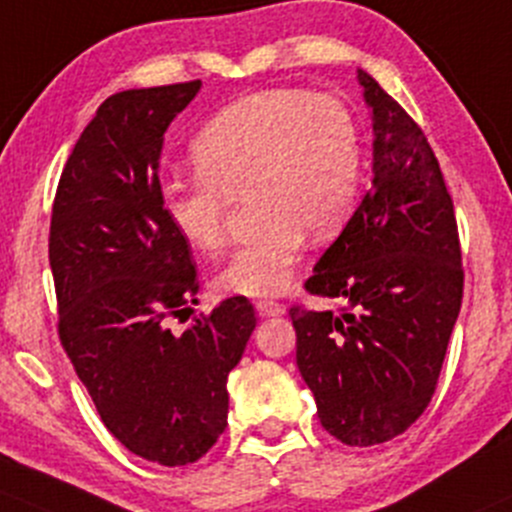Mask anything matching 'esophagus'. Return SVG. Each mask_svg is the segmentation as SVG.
Listing matches in <instances>:
<instances>
[{"mask_svg": "<svg viewBox=\"0 0 512 512\" xmlns=\"http://www.w3.org/2000/svg\"><path fill=\"white\" fill-rule=\"evenodd\" d=\"M256 310L261 315H268V318H273V315H283V313H286V308H283L281 303H276V300H268V298L256 300Z\"/></svg>", "mask_w": 512, "mask_h": 512, "instance_id": "esophagus-1", "label": "esophagus"}]
</instances>
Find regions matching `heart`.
I'll return each instance as SVG.
<instances>
[{
  "instance_id": "1",
  "label": "heart",
  "mask_w": 512,
  "mask_h": 512,
  "mask_svg": "<svg viewBox=\"0 0 512 512\" xmlns=\"http://www.w3.org/2000/svg\"><path fill=\"white\" fill-rule=\"evenodd\" d=\"M189 157L197 177H170L160 189L165 217L189 249L217 254L229 197L251 189L258 229L217 276L231 295L281 293L308 231L315 241L333 239L360 197V125L330 93L276 88L236 100L199 130Z\"/></svg>"
}]
</instances>
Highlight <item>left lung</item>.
Returning <instances> with one entry per match:
<instances>
[{
    "instance_id": "obj_1",
    "label": "left lung",
    "mask_w": 512,
    "mask_h": 512,
    "mask_svg": "<svg viewBox=\"0 0 512 512\" xmlns=\"http://www.w3.org/2000/svg\"><path fill=\"white\" fill-rule=\"evenodd\" d=\"M372 110V187L291 308L295 362L325 431L347 446L404 434L434 397L463 298L461 244L439 160L407 110L357 71Z\"/></svg>"
}]
</instances>
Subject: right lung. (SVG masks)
<instances>
[{
    "label": "right lung",
    "instance_id": "add662e5",
    "mask_svg": "<svg viewBox=\"0 0 512 512\" xmlns=\"http://www.w3.org/2000/svg\"><path fill=\"white\" fill-rule=\"evenodd\" d=\"M202 81L105 98L63 167L49 231L59 337L105 429L160 466L199 461L226 429V379L256 328L244 295L184 333L199 291L192 249L160 199L165 130Z\"/></svg>",
    "mask_w": 512,
    "mask_h": 512
}]
</instances>
